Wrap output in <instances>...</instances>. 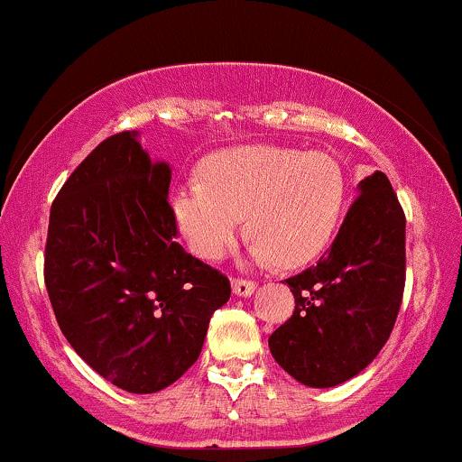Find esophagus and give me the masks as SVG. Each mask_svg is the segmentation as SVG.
<instances>
[{
    "instance_id": "1",
    "label": "esophagus",
    "mask_w": 462,
    "mask_h": 462,
    "mask_svg": "<svg viewBox=\"0 0 462 462\" xmlns=\"http://www.w3.org/2000/svg\"><path fill=\"white\" fill-rule=\"evenodd\" d=\"M255 283L246 282V279H236V282H233V294H236V297H251V294L255 292Z\"/></svg>"
}]
</instances>
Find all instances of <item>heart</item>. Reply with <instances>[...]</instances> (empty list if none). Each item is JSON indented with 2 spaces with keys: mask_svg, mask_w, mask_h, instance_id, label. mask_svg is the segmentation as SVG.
<instances>
[{
  "mask_svg": "<svg viewBox=\"0 0 462 462\" xmlns=\"http://www.w3.org/2000/svg\"><path fill=\"white\" fill-rule=\"evenodd\" d=\"M346 205V176L323 150L279 146L220 150L203 163V183L180 185L172 214L191 251L220 262L236 248L246 217L251 257L297 268L328 248Z\"/></svg>",
  "mask_w": 462,
  "mask_h": 462,
  "instance_id": "1",
  "label": "heart"
}]
</instances>
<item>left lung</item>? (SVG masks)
<instances>
[{"instance_id":"obj_1","label":"left lung","mask_w":462,"mask_h":462,"mask_svg":"<svg viewBox=\"0 0 462 462\" xmlns=\"http://www.w3.org/2000/svg\"><path fill=\"white\" fill-rule=\"evenodd\" d=\"M406 282V216L391 180L373 172L357 183V199L328 255L286 279L294 314L273 331L277 365L312 388L356 377L386 345Z\"/></svg>"}]
</instances>
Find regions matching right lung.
<instances>
[{
	"mask_svg": "<svg viewBox=\"0 0 462 462\" xmlns=\"http://www.w3.org/2000/svg\"><path fill=\"white\" fill-rule=\"evenodd\" d=\"M172 168L137 131L105 139L50 211L45 286L67 343L117 388L148 395L199 360L225 274L191 257L168 203Z\"/></svg>",
	"mask_w": 462,
	"mask_h": 462,
	"instance_id": "obj_1",
	"label": "right lung"
}]
</instances>
